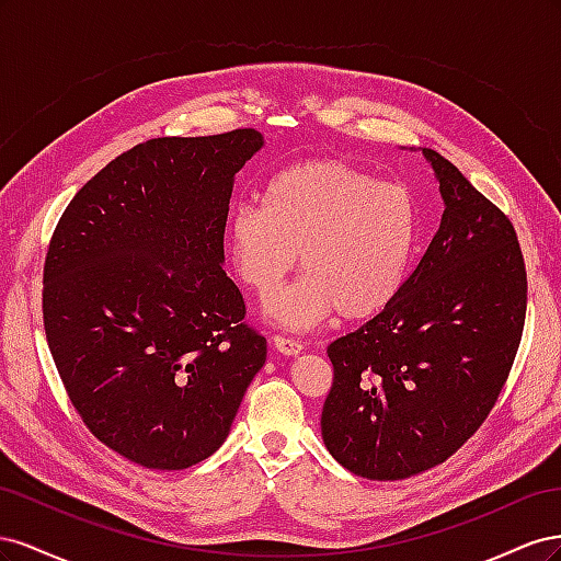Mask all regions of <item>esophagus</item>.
Here are the masks:
<instances>
[{
	"label": "esophagus",
	"mask_w": 561,
	"mask_h": 561,
	"mask_svg": "<svg viewBox=\"0 0 561 561\" xmlns=\"http://www.w3.org/2000/svg\"><path fill=\"white\" fill-rule=\"evenodd\" d=\"M271 344H274V348H276L278 353H283V355H299L301 348H304L299 342H295V339L280 336V334H276L274 339H271Z\"/></svg>",
	"instance_id": "obj_1"
}]
</instances>
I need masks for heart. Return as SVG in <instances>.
Masks as SVG:
<instances>
[{
    "mask_svg": "<svg viewBox=\"0 0 561 561\" xmlns=\"http://www.w3.org/2000/svg\"><path fill=\"white\" fill-rule=\"evenodd\" d=\"M419 231L412 192L342 159H307L274 173L260 206H239L225 229L227 262L250 293L274 295L297 264L304 276L268 301L278 325L307 330L332 313L369 320L410 274Z\"/></svg>",
    "mask_w": 561,
    "mask_h": 561,
    "instance_id": "1",
    "label": "heart"
}]
</instances>
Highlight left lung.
I'll return each mask as SVG.
<instances>
[{
  "instance_id": "8db88e82",
  "label": "left lung",
  "mask_w": 561,
  "mask_h": 561,
  "mask_svg": "<svg viewBox=\"0 0 561 561\" xmlns=\"http://www.w3.org/2000/svg\"><path fill=\"white\" fill-rule=\"evenodd\" d=\"M443 222L398 299L328 346L334 367L320 428L367 480H404L472 437L511 375L526 316L517 233L458 168L423 147Z\"/></svg>"
}]
</instances>
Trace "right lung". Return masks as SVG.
Instances as JSON below:
<instances>
[{"mask_svg":"<svg viewBox=\"0 0 561 561\" xmlns=\"http://www.w3.org/2000/svg\"><path fill=\"white\" fill-rule=\"evenodd\" d=\"M262 147L254 128L147 140L81 186L50 239V355L87 428L138 466L215 454L266 360L222 268L233 178Z\"/></svg>","mask_w":561,"mask_h":561,"instance_id":"obj_1","label":"right lung"}]
</instances>
